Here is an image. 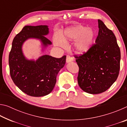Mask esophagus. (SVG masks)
Returning <instances> with one entry per match:
<instances>
[{
	"instance_id": "1",
	"label": "esophagus",
	"mask_w": 127,
	"mask_h": 127,
	"mask_svg": "<svg viewBox=\"0 0 127 127\" xmlns=\"http://www.w3.org/2000/svg\"><path fill=\"white\" fill-rule=\"evenodd\" d=\"M73 61H74V59L72 57H70V56L69 55H66V63H69V62H72Z\"/></svg>"
}]
</instances>
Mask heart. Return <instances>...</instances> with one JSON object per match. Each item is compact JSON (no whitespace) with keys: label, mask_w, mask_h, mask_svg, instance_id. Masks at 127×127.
I'll list each match as a JSON object with an SVG mask.
<instances>
[{"label":"heart","mask_w":127,"mask_h":127,"mask_svg":"<svg viewBox=\"0 0 127 127\" xmlns=\"http://www.w3.org/2000/svg\"><path fill=\"white\" fill-rule=\"evenodd\" d=\"M95 37L94 30L82 25H77L68 29L62 36L58 33L55 36L54 43L56 45L63 47L65 41H75V49L78 53H85L89 50Z\"/></svg>","instance_id":"1"}]
</instances>
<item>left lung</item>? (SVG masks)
Instances as JSON below:
<instances>
[{
  "instance_id": "obj_1",
  "label": "left lung",
  "mask_w": 127,
  "mask_h": 127,
  "mask_svg": "<svg viewBox=\"0 0 127 127\" xmlns=\"http://www.w3.org/2000/svg\"><path fill=\"white\" fill-rule=\"evenodd\" d=\"M98 33L87 52L74 55L79 66L78 83L87 93L104 92L117 80L120 70V50L111 30L98 20Z\"/></svg>"
}]
</instances>
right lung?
Wrapping results in <instances>:
<instances>
[{
	"label": "right lung",
	"instance_id": "right-lung-1",
	"mask_svg": "<svg viewBox=\"0 0 127 127\" xmlns=\"http://www.w3.org/2000/svg\"><path fill=\"white\" fill-rule=\"evenodd\" d=\"M48 33L45 25L26 26L13 40L9 55L10 77L14 84L29 96L40 97L50 94L55 85L58 73L65 64V55L56 58L45 55L36 61H29L23 55L22 46L28 38L40 39L44 47L51 45L45 36Z\"/></svg>",
	"mask_w": 127,
	"mask_h": 127
}]
</instances>
